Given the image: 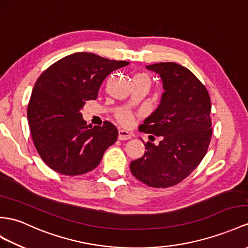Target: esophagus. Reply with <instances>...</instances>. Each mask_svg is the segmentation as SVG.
<instances>
[{
    "mask_svg": "<svg viewBox=\"0 0 248 248\" xmlns=\"http://www.w3.org/2000/svg\"><path fill=\"white\" fill-rule=\"evenodd\" d=\"M119 140L121 141H124V140H129V139H131V135L129 134L128 131L126 130H123V129H120L119 130Z\"/></svg>",
    "mask_w": 248,
    "mask_h": 248,
    "instance_id": "esophagus-1",
    "label": "esophagus"
}]
</instances>
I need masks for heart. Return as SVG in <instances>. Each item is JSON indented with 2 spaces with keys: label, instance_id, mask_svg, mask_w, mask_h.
<instances>
[{
  "label": "heart",
  "instance_id": "1",
  "mask_svg": "<svg viewBox=\"0 0 248 248\" xmlns=\"http://www.w3.org/2000/svg\"><path fill=\"white\" fill-rule=\"evenodd\" d=\"M134 81H143L147 84L148 86H150V83H152V80H150V77L147 74H144V72H139L137 74L134 78ZM117 119L119 122L124 125V126H128L131 124L132 122V116L131 113L127 112V111H124V112H121L117 116Z\"/></svg>",
  "mask_w": 248,
  "mask_h": 248
}]
</instances>
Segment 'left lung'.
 <instances>
[{"mask_svg": "<svg viewBox=\"0 0 248 248\" xmlns=\"http://www.w3.org/2000/svg\"><path fill=\"white\" fill-rule=\"evenodd\" d=\"M146 68L160 75L165 92L140 130L162 137V141L159 145L144 143L146 152L130 163V171L144 184L166 188L188 177L207 153L213 135L210 96L182 65L161 62Z\"/></svg>", "mask_w": 248, "mask_h": 248, "instance_id": "8db88e82", "label": "left lung"}]
</instances>
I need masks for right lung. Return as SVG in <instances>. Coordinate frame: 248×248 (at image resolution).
Listing matches in <instances>:
<instances>
[{"label": "right lung", "mask_w": 248, "mask_h": 248, "mask_svg": "<svg viewBox=\"0 0 248 248\" xmlns=\"http://www.w3.org/2000/svg\"><path fill=\"white\" fill-rule=\"evenodd\" d=\"M129 62L90 52H76L42 72L30 96L27 118L41 159L65 176L86 173L100 164L105 150L118 139L109 121L87 125L82 109L95 100L101 84L113 70Z\"/></svg>", "instance_id": "obj_1"}]
</instances>
